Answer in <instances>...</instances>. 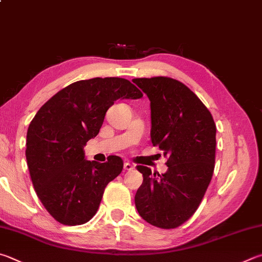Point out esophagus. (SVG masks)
Returning <instances> with one entry per match:
<instances>
[{
  "label": "esophagus",
  "mask_w": 262,
  "mask_h": 262,
  "mask_svg": "<svg viewBox=\"0 0 262 262\" xmlns=\"http://www.w3.org/2000/svg\"><path fill=\"white\" fill-rule=\"evenodd\" d=\"M123 169H125V170H133V169H134V165L130 164V163H125V164H123Z\"/></svg>",
  "instance_id": "1"
}]
</instances>
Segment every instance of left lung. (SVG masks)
Returning <instances> with one entry per match:
<instances>
[{
	"label": "left lung",
	"mask_w": 262,
	"mask_h": 262,
	"mask_svg": "<svg viewBox=\"0 0 262 262\" xmlns=\"http://www.w3.org/2000/svg\"><path fill=\"white\" fill-rule=\"evenodd\" d=\"M150 99L151 142L167 157V172L137 166L143 183L137 212L150 225L174 229L197 211L215 163L216 127L208 108L184 83L168 77L133 79Z\"/></svg>",
	"instance_id": "1"
}]
</instances>
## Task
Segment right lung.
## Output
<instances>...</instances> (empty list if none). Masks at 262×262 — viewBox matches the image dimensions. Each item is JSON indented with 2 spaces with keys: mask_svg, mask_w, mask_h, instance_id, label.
Segmentation results:
<instances>
[{
  "mask_svg": "<svg viewBox=\"0 0 262 262\" xmlns=\"http://www.w3.org/2000/svg\"><path fill=\"white\" fill-rule=\"evenodd\" d=\"M142 96L122 78L80 80L55 94L33 118L26 136L27 166L37 197L56 221L79 226L96 214L123 161L118 156L103 164L85 160L83 146L98 134L117 99Z\"/></svg>",
  "mask_w": 262,
  "mask_h": 262,
  "instance_id": "add662e5",
  "label": "right lung"
}]
</instances>
